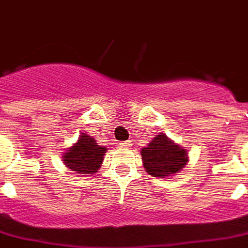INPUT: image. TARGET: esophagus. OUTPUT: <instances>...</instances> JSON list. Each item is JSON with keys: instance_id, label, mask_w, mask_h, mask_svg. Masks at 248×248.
Wrapping results in <instances>:
<instances>
[{"instance_id": "esophagus-1", "label": "esophagus", "mask_w": 248, "mask_h": 248, "mask_svg": "<svg viewBox=\"0 0 248 248\" xmlns=\"http://www.w3.org/2000/svg\"><path fill=\"white\" fill-rule=\"evenodd\" d=\"M129 145H130V141H125V142H122V143H120V146H122V147H128Z\"/></svg>"}]
</instances>
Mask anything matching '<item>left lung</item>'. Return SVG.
<instances>
[{"instance_id": "1", "label": "left lung", "mask_w": 248, "mask_h": 248, "mask_svg": "<svg viewBox=\"0 0 248 248\" xmlns=\"http://www.w3.org/2000/svg\"><path fill=\"white\" fill-rule=\"evenodd\" d=\"M142 162L146 172L153 177L166 178L178 173L187 163V151L170 141L166 134H156L153 141L142 147Z\"/></svg>"}]
</instances>
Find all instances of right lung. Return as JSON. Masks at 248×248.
<instances>
[{"label": "right lung", "instance_id": "right-lung-1", "mask_svg": "<svg viewBox=\"0 0 248 248\" xmlns=\"http://www.w3.org/2000/svg\"><path fill=\"white\" fill-rule=\"evenodd\" d=\"M106 151L107 147L97 145L93 137L82 133L78 142L63 154V163L75 174H94L101 168Z\"/></svg>", "mask_w": 248, "mask_h": 248}]
</instances>
